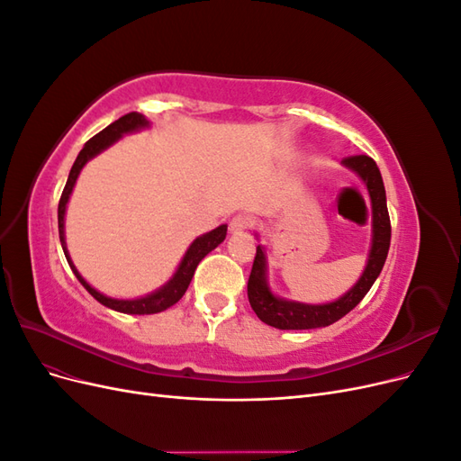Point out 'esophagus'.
<instances>
[{"label": "esophagus", "instance_id": "1", "mask_svg": "<svg viewBox=\"0 0 461 461\" xmlns=\"http://www.w3.org/2000/svg\"><path fill=\"white\" fill-rule=\"evenodd\" d=\"M249 222H252V219H249L248 215H236V217L230 221L229 229H230L232 234H239V232H244V230L249 227Z\"/></svg>", "mask_w": 461, "mask_h": 461}]
</instances>
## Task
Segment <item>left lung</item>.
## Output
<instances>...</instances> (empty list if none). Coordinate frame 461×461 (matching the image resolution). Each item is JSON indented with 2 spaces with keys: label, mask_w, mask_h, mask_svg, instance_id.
I'll use <instances>...</instances> for the list:
<instances>
[{
  "label": "left lung",
  "mask_w": 461,
  "mask_h": 461,
  "mask_svg": "<svg viewBox=\"0 0 461 461\" xmlns=\"http://www.w3.org/2000/svg\"><path fill=\"white\" fill-rule=\"evenodd\" d=\"M346 169L354 171L361 183L366 185L369 200H371V248L364 273L359 275L356 285L344 292L337 300L327 303H303L296 300H286L276 296L269 286V261L265 246L258 244V252L254 259L252 273L248 278V300L256 315L275 329L281 330H305L319 329L337 323L348 312H352L356 305L364 300V296L381 275L383 265L388 256L390 248V217L386 209V192L383 185V176L379 167L369 156H354L342 159ZM259 240V234H256Z\"/></svg>",
  "instance_id": "obj_1"
}]
</instances>
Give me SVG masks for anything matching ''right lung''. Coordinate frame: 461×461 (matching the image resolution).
<instances>
[{
    "label": "right lung",
    "mask_w": 461,
    "mask_h": 461,
    "mask_svg": "<svg viewBox=\"0 0 461 461\" xmlns=\"http://www.w3.org/2000/svg\"><path fill=\"white\" fill-rule=\"evenodd\" d=\"M144 129H149V121L142 113H136V111H132V113L117 119L115 122H111L109 127H105L102 132H97L94 138H90V140L85 144V148L80 149V153H78L73 167H71V173H68L67 185L63 188L59 207H58L59 240H61V246H63L65 258H67L68 265H71V269H73L75 276L80 281V285L85 286L97 302H100L102 305H105V308L121 312V313H131V315L159 313V312H165L167 308H171V305H175L180 298L185 296V292H186V288H188V285L192 281L194 271H196L198 263L209 252H212V249H215L222 240H225V236H227V225H221V227H217L213 230H209V232L198 236V239L188 246V249L185 252L183 259H180L178 267H176V271L173 273V276L169 278V281H167L163 286H159L158 290H153V292H149V294L140 296V298L122 300V298L105 296V294H102L100 290H95L86 281V278L78 273V269L75 267L71 256H68L67 242H65V212H67L68 198H71L73 188L77 185V178H78V175L82 171V167H85L92 158L100 156L104 149H107L109 146H113L119 140V138H122L124 134L138 132V131H144Z\"/></svg>",
    "instance_id": "add662e5"
}]
</instances>
